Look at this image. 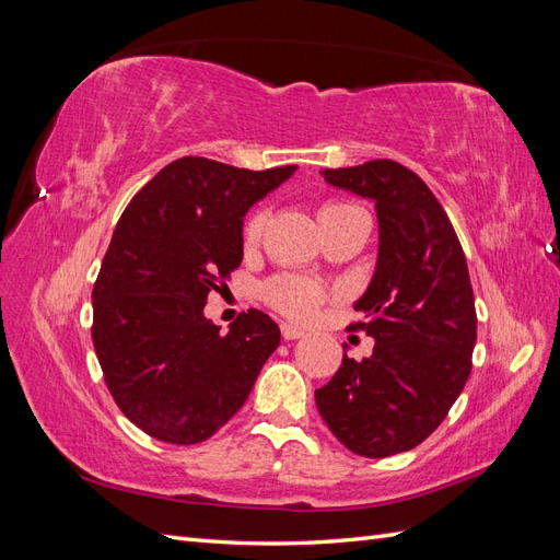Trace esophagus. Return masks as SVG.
Wrapping results in <instances>:
<instances>
[{
    "instance_id": "obj_1",
    "label": "esophagus",
    "mask_w": 560,
    "mask_h": 560,
    "mask_svg": "<svg viewBox=\"0 0 560 560\" xmlns=\"http://www.w3.org/2000/svg\"><path fill=\"white\" fill-rule=\"evenodd\" d=\"M280 331H282L284 341H296V338H303V331L299 327H294V325H282Z\"/></svg>"
}]
</instances>
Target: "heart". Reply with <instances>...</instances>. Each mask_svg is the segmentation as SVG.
<instances>
[{
  "label": "heart",
  "instance_id": "b5f03b06",
  "mask_svg": "<svg viewBox=\"0 0 560 560\" xmlns=\"http://www.w3.org/2000/svg\"><path fill=\"white\" fill-rule=\"evenodd\" d=\"M338 208H346L341 202H331V206L322 208V212H329V210H338ZM266 224V212H254L243 229V241L245 245H254L261 238V231ZM266 301L270 306L278 308L280 313L290 315L299 322H306L315 315L319 301L325 299V292H322V287L311 282V280H303V278H292V276H284V278H276L266 284L264 290Z\"/></svg>",
  "mask_w": 560,
  "mask_h": 560
}]
</instances>
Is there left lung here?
Here are the masks:
<instances>
[{
    "instance_id": "left-lung-1",
    "label": "left lung",
    "mask_w": 560,
    "mask_h": 560,
    "mask_svg": "<svg viewBox=\"0 0 560 560\" xmlns=\"http://www.w3.org/2000/svg\"><path fill=\"white\" fill-rule=\"evenodd\" d=\"M322 177L374 202L378 259L354 301L364 322L352 325L374 338V354H346L315 389L317 411L352 453L411 451L442 425L471 371L477 311L465 254L442 202L401 163L378 159Z\"/></svg>"
}]
</instances>
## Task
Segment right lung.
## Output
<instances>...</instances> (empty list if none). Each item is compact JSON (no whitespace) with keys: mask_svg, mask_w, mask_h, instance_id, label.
I'll return each mask as SVG.
<instances>
[{"mask_svg":"<svg viewBox=\"0 0 560 560\" xmlns=\"http://www.w3.org/2000/svg\"><path fill=\"white\" fill-rule=\"evenodd\" d=\"M294 173L184 156L118 219L93 287V346L118 409L159 442L189 446L226 425L280 346L261 311L222 334L202 308L243 261L247 210Z\"/></svg>","mask_w":560,"mask_h":560,"instance_id":"right-lung-1","label":"right lung"}]
</instances>
